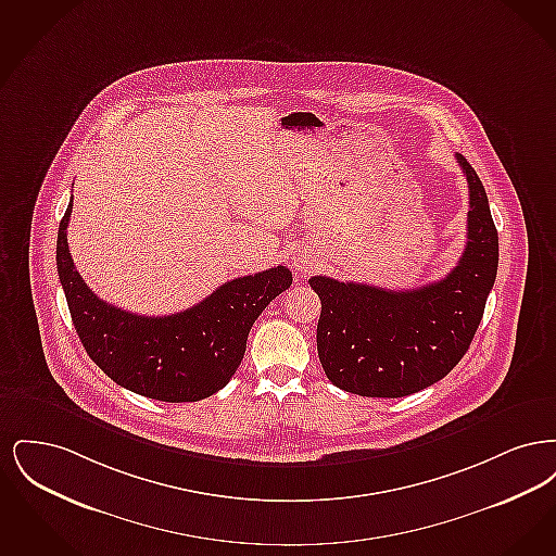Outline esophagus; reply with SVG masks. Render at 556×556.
I'll return each mask as SVG.
<instances>
[{"label": "esophagus", "instance_id": "obj_1", "mask_svg": "<svg viewBox=\"0 0 556 556\" xmlns=\"http://www.w3.org/2000/svg\"><path fill=\"white\" fill-rule=\"evenodd\" d=\"M293 265H295L298 270H302V273H306V270L311 268V263H308V261H304V258H295V263H293Z\"/></svg>", "mask_w": 556, "mask_h": 556}]
</instances>
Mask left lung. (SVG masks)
<instances>
[{
    "instance_id": "obj_1",
    "label": "left lung",
    "mask_w": 556,
    "mask_h": 556,
    "mask_svg": "<svg viewBox=\"0 0 556 556\" xmlns=\"http://www.w3.org/2000/svg\"><path fill=\"white\" fill-rule=\"evenodd\" d=\"M469 184L467 245L440 281L383 290L311 277L320 298L318 361L344 392L402 397L444 379L469 350L498 270V231L473 166L456 154Z\"/></svg>"
}]
</instances>
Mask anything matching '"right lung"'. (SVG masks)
Returning a JSON list of instances; mask_svg holds the SVG:
<instances>
[{
    "mask_svg": "<svg viewBox=\"0 0 556 556\" xmlns=\"http://www.w3.org/2000/svg\"><path fill=\"white\" fill-rule=\"evenodd\" d=\"M73 198L58 229L55 265L80 344L112 381L162 402H198L223 390L266 306L291 286L290 268L238 277L168 317H141L100 300L68 252Z\"/></svg>",
    "mask_w": 556,
    "mask_h": 556,
    "instance_id": "obj_1",
    "label": "right lung"
}]
</instances>
